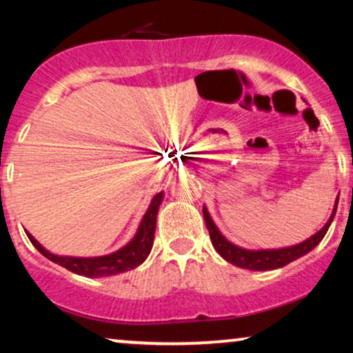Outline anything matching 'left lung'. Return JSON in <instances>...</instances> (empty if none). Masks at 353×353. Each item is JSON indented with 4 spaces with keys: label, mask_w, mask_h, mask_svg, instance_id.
Instances as JSON below:
<instances>
[{
    "label": "left lung",
    "mask_w": 353,
    "mask_h": 353,
    "mask_svg": "<svg viewBox=\"0 0 353 353\" xmlns=\"http://www.w3.org/2000/svg\"><path fill=\"white\" fill-rule=\"evenodd\" d=\"M337 202H339V196H337L334 209H332L330 220L326 221V225L323 226L318 233H315L312 238L305 239L301 244L291 245V248H283V249L249 250V249L239 248V245L230 243V241L220 233V230L216 228L214 220L210 219L209 210L205 209V205L202 207V214H204V220H205L207 230H209L212 244H214L216 252H219L226 262L233 263L239 268L252 270V272H265V270L281 268L284 265L291 263L299 257H302V255L308 254L313 248H316V245L321 243V239L325 238L326 231L330 228L332 219H334L336 210H337Z\"/></svg>",
    "instance_id": "obj_1"
}]
</instances>
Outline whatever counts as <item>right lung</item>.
Returning a JSON list of instances; mask_svg holds the SVG:
<instances>
[{
    "instance_id": "right-lung-1",
    "label": "right lung",
    "mask_w": 353,
    "mask_h": 353,
    "mask_svg": "<svg viewBox=\"0 0 353 353\" xmlns=\"http://www.w3.org/2000/svg\"><path fill=\"white\" fill-rule=\"evenodd\" d=\"M163 199V192H157L152 197L151 204L146 214H144L139 228L134 234V238L130 241L127 245L119 249L117 252L109 255H101V257H62V255L51 254L46 250L33 236L26 231L30 243L35 245L40 254L50 259L61 267H64L72 273L81 274L88 278H103V276H114V274L128 272L141 265L148 259L154 244V233H156V219L159 205Z\"/></svg>"
}]
</instances>
